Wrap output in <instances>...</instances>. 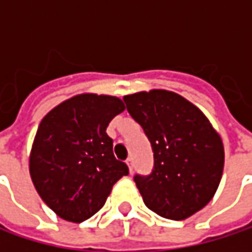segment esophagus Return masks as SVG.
Returning <instances> with one entry per match:
<instances>
[{
  "instance_id": "1",
  "label": "esophagus",
  "mask_w": 252,
  "mask_h": 252,
  "mask_svg": "<svg viewBox=\"0 0 252 252\" xmlns=\"http://www.w3.org/2000/svg\"><path fill=\"white\" fill-rule=\"evenodd\" d=\"M126 162V165H128V168H129V172H132V168H134V158H132V156H128Z\"/></svg>"
}]
</instances>
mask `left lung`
Wrapping results in <instances>:
<instances>
[{
	"mask_svg": "<svg viewBox=\"0 0 252 252\" xmlns=\"http://www.w3.org/2000/svg\"><path fill=\"white\" fill-rule=\"evenodd\" d=\"M128 114L153 150L149 175H134L144 204L156 215L182 220L215 195L223 172V144L204 114L182 96L150 90L124 96Z\"/></svg>",
	"mask_w": 252,
	"mask_h": 252,
	"instance_id": "8db88e82",
	"label": "left lung"
}]
</instances>
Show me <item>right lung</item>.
Here are the masks:
<instances>
[{"mask_svg": "<svg viewBox=\"0 0 252 252\" xmlns=\"http://www.w3.org/2000/svg\"><path fill=\"white\" fill-rule=\"evenodd\" d=\"M124 109L114 96L78 94L42 120L30 153V176L40 198L61 219L87 220L103 207L114 184L128 175L106 134Z\"/></svg>", "mask_w": 252, "mask_h": 252, "instance_id": "right-lung-1", "label": "right lung"}]
</instances>
